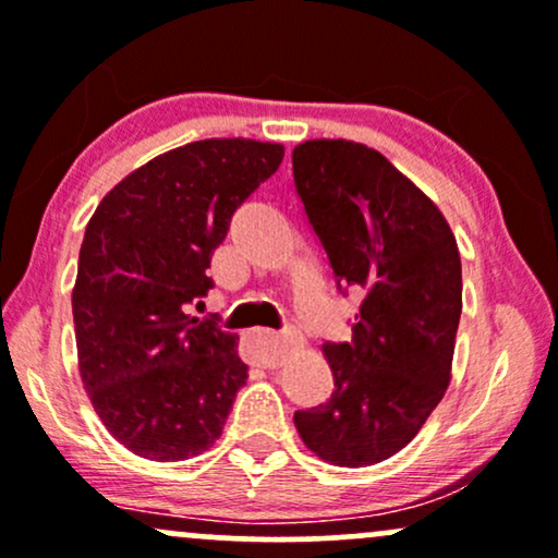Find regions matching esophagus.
<instances>
[{
    "instance_id": "1",
    "label": "esophagus",
    "mask_w": 558,
    "mask_h": 558,
    "mask_svg": "<svg viewBox=\"0 0 558 558\" xmlns=\"http://www.w3.org/2000/svg\"><path fill=\"white\" fill-rule=\"evenodd\" d=\"M254 343V354L252 360L259 364V367H278L280 360L288 354V349H291L293 343H296V338L288 336V332H257V336L252 338Z\"/></svg>"
}]
</instances>
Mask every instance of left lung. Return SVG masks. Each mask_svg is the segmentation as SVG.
Instances as JSON below:
<instances>
[{
	"label": "left lung",
	"instance_id": "1",
	"mask_svg": "<svg viewBox=\"0 0 558 558\" xmlns=\"http://www.w3.org/2000/svg\"><path fill=\"white\" fill-rule=\"evenodd\" d=\"M293 183L338 291L360 288L351 341L323 343L328 401L293 414L310 451L367 466L401 451L451 380L462 317V259L446 217L380 151L304 141Z\"/></svg>",
	"mask_w": 558,
	"mask_h": 558
}]
</instances>
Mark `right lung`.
Returning a JSON list of instances; mask_svg holds the SVG:
<instances>
[{
	"label": "right lung",
	"instance_id": "right-lung-1",
	"mask_svg": "<svg viewBox=\"0 0 558 558\" xmlns=\"http://www.w3.org/2000/svg\"><path fill=\"white\" fill-rule=\"evenodd\" d=\"M283 146L207 138L133 170L101 198L81 243L73 323L83 388L125 448L183 462L220 438L246 386L239 336L191 317L235 209Z\"/></svg>",
	"mask_w": 558,
	"mask_h": 558
}]
</instances>
